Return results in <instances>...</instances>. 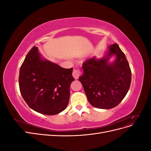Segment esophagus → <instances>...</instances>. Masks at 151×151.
I'll use <instances>...</instances> for the list:
<instances>
[{
    "label": "esophagus",
    "instance_id": "1",
    "mask_svg": "<svg viewBox=\"0 0 151 151\" xmlns=\"http://www.w3.org/2000/svg\"><path fill=\"white\" fill-rule=\"evenodd\" d=\"M81 74V72L80 70L75 69V70H74V71H73V72H72V76H73V77H74L75 79H77L79 78V77L80 76Z\"/></svg>",
    "mask_w": 151,
    "mask_h": 151
}]
</instances>
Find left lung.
I'll list each match as a JSON object with an SVG mask.
<instances>
[{
    "mask_svg": "<svg viewBox=\"0 0 151 151\" xmlns=\"http://www.w3.org/2000/svg\"><path fill=\"white\" fill-rule=\"evenodd\" d=\"M112 56L116 59L109 63ZM82 67L84 74L79 81L93 106L111 109L125 98L130 86L132 73L125 54L116 43L108 47L103 57L89 58Z\"/></svg>",
    "mask_w": 151,
    "mask_h": 151,
    "instance_id": "left-lung-1",
    "label": "left lung"
}]
</instances>
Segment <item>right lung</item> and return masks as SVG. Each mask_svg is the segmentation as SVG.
I'll use <instances>...</instances> for the list:
<instances>
[{
  "label": "right lung",
  "instance_id": "right-lung-1",
  "mask_svg": "<svg viewBox=\"0 0 151 151\" xmlns=\"http://www.w3.org/2000/svg\"><path fill=\"white\" fill-rule=\"evenodd\" d=\"M73 68H64L43 58L34 46L21 66L20 92L34 111L47 115L58 114L67 108Z\"/></svg>",
  "mask_w": 151,
  "mask_h": 151
}]
</instances>
